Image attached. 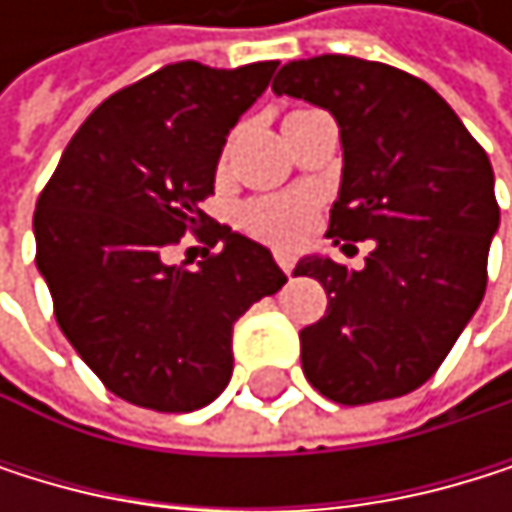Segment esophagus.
Instances as JSON below:
<instances>
[{
    "label": "esophagus",
    "mask_w": 512,
    "mask_h": 512,
    "mask_svg": "<svg viewBox=\"0 0 512 512\" xmlns=\"http://www.w3.org/2000/svg\"><path fill=\"white\" fill-rule=\"evenodd\" d=\"M276 264L282 267V273H291V270H294V258H291V251H276Z\"/></svg>",
    "instance_id": "obj_1"
}]
</instances>
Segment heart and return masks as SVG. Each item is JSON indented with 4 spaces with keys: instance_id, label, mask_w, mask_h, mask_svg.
I'll list each match as a JSON object with an SVG mask.
<instances>
[{
    "instance_id": "b5f03b06",
    "label": "heart",
    "mask_w": 512,
    "mask_h": 512,
    "mask_svg": "<svg viewBox=\"0 0 512 512\" xmlns=\"http://www.w3.org/2000/svg\"><path fill=\"white\" fill-rule=\"evenodd\" d=\"M242 224L270 242H298L310 227V199L304 196H273L254 199L242 208Z\"/></svg>"
}]
</instances>
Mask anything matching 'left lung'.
<instances>
[{
  "mask_svg": "<svg viewBox=\"0 0 512 512\" xmlns=\"http://www.w3.org/2000/svg\"><path fill=\"white\" fill-rule=\"evenodd\" d=\"M276 94L334 116L344 168L328 239H371L362 270L301 258L328 310L301 331L307 381L341 405L396 399L433 378L482 304L501 208L495 171L458 113L418 76L347 54L291 61Z\"/></svg>",
  "mask_w": 512,
  "mask_h": 512,
  "instance_id": "left-lung-1",
  "label": "left lung"
}]
</instances>
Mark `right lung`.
Wrapping results in <instances>:
<instances>
[{"instance_id":"right-lung-1","label":"right lung","mask_w":512,"mask_h":512,"mask_svg":"<svg viewBox=\"0 0 512 512\" xmlns=\"http://www.w3.org/2000/svg\"><path fill=\"white\" fill-rule=\"evenodd\" d=\"M276 61L218 70L168 64L97 107L73 134L36 214V267L57 325L119 399L193 411L233 375V325L285 285L270 248L211 224L199 267L162 261L211 218L230 128L267 91Z\"/></svg>"}]
</instances>
